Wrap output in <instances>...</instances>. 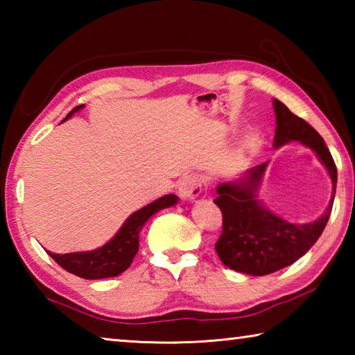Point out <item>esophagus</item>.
Instances as JSON below:
<instances>
[{
	"label": "esophagus",
	"instance_id": "obj_1",
	"mask_svg": "<svg viewBox=\"0 0 355 355\" xmlns=\"http://www.w3.org/2000/svg\"><path fill=\"white\" fill-rule=\"evenodd\" d=\"M202 192V178L194 173L184 175L178 183V194L186 202H194Z\"/></svg>",
	"mask_w": 355,
	"mask_h": 355
}]
</instances>
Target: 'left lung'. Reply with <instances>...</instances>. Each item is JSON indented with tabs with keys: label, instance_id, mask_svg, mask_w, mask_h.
I'll list each match as a JSON object with an SVG mask.
<instances>
[{
	"label": "left lung",
	"instance_id": "1",
	"mask_svg": "<svg viewBox=\"0 0 355 355\" xmlns=\"http://www.w3.org/2000/svg\"><path fill=\"white\" fill-rule=\"evenodd\" d=\"M274 147L291 141L313 150L332 180V197L320 219L309 224H291L258 200V188L268 163L250 167L235 182L220 183L214 203L222 211V233L216 243L220 261L233 271L249 275H268L293 264L307 254L332 213L336 188V166L318 131L297 117L279 100H274Z\"/></svg>",
	"mask_w": 355,
	"mask_h": 355
}]
</instances>
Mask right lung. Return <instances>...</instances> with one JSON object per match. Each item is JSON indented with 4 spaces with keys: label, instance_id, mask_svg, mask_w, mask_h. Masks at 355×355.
I'll return each mask as SVG.
<instances>
[{
    "label": "right lung",
    "instance_id": "right-lung-1",
    "mask_svg": "<svg viewBox=\"0 0 355 355\" xmlns=\"http://www.w3.org/2000/svg\"><path fill=\"white\" fill-rule=\"evenodd\" d=\"M84 105L76 106L73 111L67 114L69 117L73 116L76 111H80ZM178 202L175 194H167L159 197L158 200L148 203L141 209H137L130 218L123 222L120 230L116 233L111 241L105 245L87 252H73V254H53L46 250V254L55 260L59 266L65 271L78 275V277L87 280L117 277L119 274L127 271L135 255L139 250V233L146 222L152 218L159 209L173 207Z\"/></svg>",
    "mask_w": 355,
    "mask_h": 355
}]
</instances>
